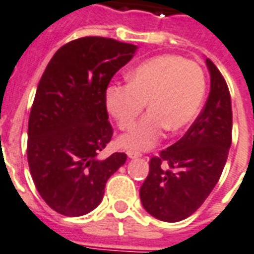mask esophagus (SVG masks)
Masks as SVG:
<instances>
[{
    "instance_id": "34e87169",
    "label": "esophagus",
    "mask_w": 254,
    "mask_h": 254,
    "mask_svg": "<svg viewBox=\"0 0 254 254\" xmlns=\"http://www.w3.org/2000/svg\"><path fill=\"white\" fill-rule=\"evenodd\" d=\"M127 155H128V158H131V160L142 157V154H140L139 151H132V150H128V151H127Z\"/></svg>"
}]
</instances>
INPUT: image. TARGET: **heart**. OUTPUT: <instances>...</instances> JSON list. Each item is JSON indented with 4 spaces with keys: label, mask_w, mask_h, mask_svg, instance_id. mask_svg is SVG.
<instances>
[{
    "label": "heart",
    "mask_w": 254,
    "mask_h": 254,
    "mask_svg": "<svg viewBox=\"0 0 254 254\" xmlns=\"http://www.w3.org/2000/svg\"><path fill=\"white\" fill-rule=\"evenodd\" d=\"M203 70L192 61L165 54L149 58L128 73V84L107 88V109L120 129L135 125L147 103L150 112L128 134L119 138L126 150H149L164 136L165 129L186 128L199 112L204 99Z\"/></svg>",
    "instance_id": "heart-1"
}]
</instances>
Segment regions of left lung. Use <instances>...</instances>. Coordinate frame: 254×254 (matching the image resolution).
<instances>
[{
  "label": "left lung",
  "instance_id": "obj_1",
  "mask_svg": "<svg viewBox=\"0 0 254 254\" xmlns=\"http://www.w3.org/2000/svg\"><path fill=\"white\" fill-rule=\"evenodd\" d=\"M208 99L186 135L150 160L149 175L139 190L145 210L164 222L192 215L221 177L231 146L230 92L211 59Z\"/></svg>",
  "mask_w": 254,
  "mask_h": 254
}]
</instances>
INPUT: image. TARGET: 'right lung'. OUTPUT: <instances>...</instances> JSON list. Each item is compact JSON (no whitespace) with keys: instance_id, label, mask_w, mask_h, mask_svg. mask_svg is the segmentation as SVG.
Wrapping results in <instances>:
<instances>
[{"instance_id":"1","label":"right lung","mask_w":254,"mask_h":254,"mask_svg":"<svg viewBox=\"0 0 254 254\" xmlns=\"http://www.w3.org/2000/svg\"><path fill=\"white\" fill-rule=\"evenodd\" d=\"M136 46L86 36L54 54L36 89L28 120L27 157L43 200L64 216H81L103 200L107 181L127 155L99 154L111 142L105 92Z\"/></svg>"}]
</instances>
